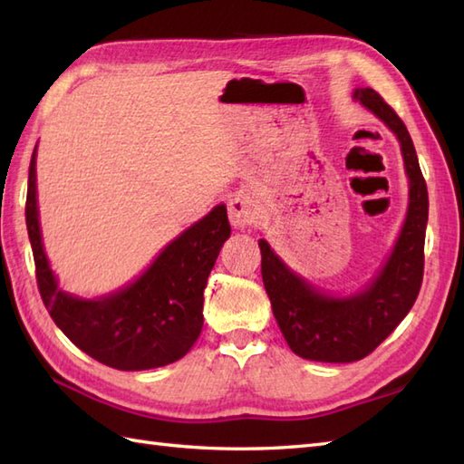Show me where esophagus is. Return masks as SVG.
I'll return each mask as SVG.
<instances>
[{"mask_svg": "<svg viewBox=\"0 0 464 464\" xmlns=\"http://www.w3.org/2000/svg\"><path fill=\"white\" fill-rule=\"evenodd\" d=\"M227 211H229V221L235 229H245L257 219V205L247 193H235L227 203Z\"/></svg>", "mask_w": 464, "mask_h": 464, "instance_id": "1", "label": "esophagus"}]
</instances>
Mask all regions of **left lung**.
Here are the masks:
<instances>
[{"label":"left lung","instance_id":"left-lung-1","mask_svg":"<svg viewBox=\"0 0 464 464\" xmlns=\"http://www.w3.org/2000/svg\"><path fill=\"white\" fill-rule=\"evenodd\" d=\"M353 97L397 135L409 177L407 219L387 263L362 291L331 297L293 273L271 245L259 239L263 285L283 337L295 354L321 362L361 361L377 349L415 304L425 271L429 193L415 145L405 123L377 92L359 87Z\"/></svg>","mask_w":464,"mask_h":464}]
</instances>
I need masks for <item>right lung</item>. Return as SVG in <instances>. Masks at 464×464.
Listing matches in <instances>:
<instances>
[{
    "mask_svg": "<svg viewBox=\"0 0 464 464\" xmlns=\"http://www.w3.org/2000/svg\"><path fill=\"white\" fill-rule=\"evenodd\" d=\"M37 150V147H35ZM35 150L29 163L25 223L37 287L53 323L75 347L107 367L145 371L185 357L203 327V291L231 225L217 205L185 229L127 287L80 299L57 287L45 257L35 191Z\"/></svg>",
    "mask_w": 464,
    "mask_h": 464,
    "instance_id": "add662e5",
    "label": "right lung"
}]
</instances>
